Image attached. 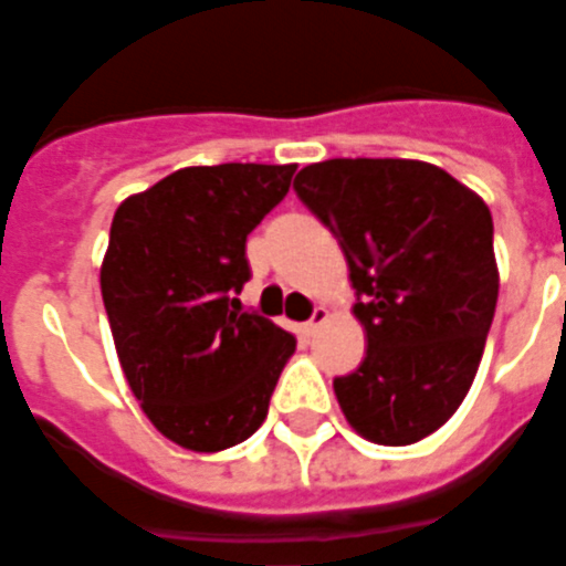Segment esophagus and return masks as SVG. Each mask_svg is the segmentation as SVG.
I'll return each instance as SVG.
<instances>
[{
  "label": "esophagus",
  "mask_w": 566,
  "mask_h": 566,
  "mask_svg": "<svg viewBox=\"0 0 566 566\" xmlns=\"http://www.w3.org/2000/svg\"><path fill=\"white\" fill-rule=\"evenodd\" d=\"M327 318H331V312H327V308H315V312H312V318L306 321V324H303V327H300V333H303V336H315V333L321 331V327H324V324H327Z\"/></svg>",
  "instance_id": "obj_1"
}]
</instances>
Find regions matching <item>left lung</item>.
Instances as JSON below:
<instances>
[{
  "instance_id": "1",
  "label": "left lung",
  "mask_w": 566,
  "mask_h": 566,
  "mask_svg": "<svg viewBox=\"0 0 566 566\" xmlns=\"http://www.w3.org/2000/svg\"><path fill=\"white\" fill-rule=\"evenodd\" d=\"M296 197L343 248L367 357L333 379L348 424L412 446L446 424L475 379L497 306L491 211L421 160L339 157L294 178Z\"/></svg>"
}]
</instances>
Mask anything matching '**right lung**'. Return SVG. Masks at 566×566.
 Listing matches in <instances>:
<instances>
[{
    "mask_svg": "<svg viewBox=\"0 0 566 566\" xmlns=\"http://www.w3.org/2000/svg\"><path fill=\"white\" fill-rule=\"evenodd\" d=\"M296 163L187 166L124 199L105 251L103 303L129 391L190 451L245 442L296 339L239 303L245 239L287 193Z\"/></svg>",
    "mask_w": 566,
    "mask_h": 566,
    "instance_id": "obj_1",
    "label": "right lung"
}]
</instances>
